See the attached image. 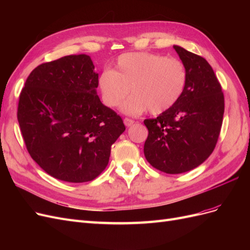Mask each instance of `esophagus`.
<instances>
[{
    "label": "esophagus",
    "mask_w": 250,
    "mask_h": 250,
    "mask_svg": "<svg viewBox=\"0 0 250 250\" xmlns=\"http://www.w3.org/2000/svg\"><path fill=\"white\" fill-rule=\"evenodd\" d=\"M124 124L126 127H130L134 124V121L131 120V119H128V118H125L124 119Z\"/></svg>",
    "instance_id": "obj_1"
}]
</instances>
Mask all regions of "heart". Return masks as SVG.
I'll list each match as a JSON object with an SVG mask.
<instances>
[{"instance_id":"1","label":"heart","mask_w":250,"mask_h":250,"mask_svg":"<svg viewBox=\"0 0 250 250\" xmlns=\"http://www.w3.org/2000/svg\"><path fill=\"white\" fill-rule=\"evenodd\" d=\"M188 80L186 65L178 59L152 53H126L121 55L115 69L104 70L98 79L103 103L121 106L126 115L137 116L150 109L153 115L168 111L183 97Z\"/></svg>"}]
</instances>
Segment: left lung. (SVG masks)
Segmentation results:
<instances>
[{"label":"left lung","mask_w":250,"mask_h":250,"mask_svg":"<svg viewBox=\"0 0 250 250\" xmlns=\"http://www.w3.org/2000/svg\"><path fill=\"white\" fill-rule=\"evenodd\" d=\"M188 74L181 99L155 119H147L144 154L155 169L185 173L201 165L213 152L221 130L224 96L206 59L173 46Z\"/></svg>","instance_id":"8db88e82"}]
</instances>
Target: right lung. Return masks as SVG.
<instances>
[{
	"instance_id": "1",
	"label": "right lung",
	"mask_w": 250,
	"mask_h": 250,
	"mask_svg": "<svg viewBox=\"0 0 250 250\" xmlns=\"http://www.w3.org/2000/svg\"><path fill=\"white\" fill-rule=\"evenodd\" d=\"M98 78L88 55H69L35 67L21 89L18 120L28 152L59 180L96 178L125 130L98 97Z\"/></svg>"
}]
</instances>
